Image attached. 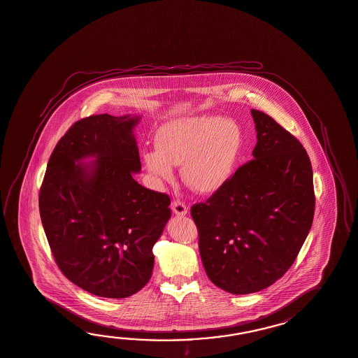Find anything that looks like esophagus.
I'll use <instances>...</instances> for the list:
<instances>
[{
    "label": "esophagus",
    "mask_w": 358,
    "mask_h": 358,
    "mask_svg": "<svg viewBox=\"0 0 358 358\" xmlns=\"http://www.w3.org/2000/svg\"><path fill=\"white\" fill-rule=\"evenodd\" d=\"M171 208H173V213H174L175 215L183 216L188 213V208H187L185 203H183L182 201H173Z\"/></svg>",
    "instance_id": "obj_1"
}]
</instances>
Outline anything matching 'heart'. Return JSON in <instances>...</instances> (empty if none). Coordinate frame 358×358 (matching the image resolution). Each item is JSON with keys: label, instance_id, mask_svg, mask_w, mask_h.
I'll list each match as a JSON object with an SVG mask.
<instances>
[{"label": "heart", "instance_id": "b5f03b06", "mask_svg": "<svg viewBox=\"0 0 358 358\" xmlns=\"http://www.w3.org/2000/svg\"><path fill=\"white\" fill-rule=\"evenodd\" d=\"M155 145L156 150L143 153L155 183L173 180V166L182 165L184 183L201 194H213L232 175L241 152V129L227 117H183L161 126Z\"/></svg>", "mask_w": 358, "mask_h": 358}]
</instances>
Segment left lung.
I'll use <instances>...</instances> for the list:
<instances>
[{"mask_svg":"<svg viewBox=\"0 0 358 358\" xmlns=\"http://www.w3.org/2000/svg\"><path fill=\"white\" fill-rule=\"evenodd\" d=\"M251 116L258 139L252 159L191 208L206 275L234 295L263 290L289 271L316 203L307 150L272 117L257 109Z\"/></svg>","mask_w":358,"mask_h":358,"instance_id":"obj_1","label":"left lung"}]
</instances>
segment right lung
Listing matches in <instances>:
<instances>
[{
    "label": "right lung",
    "mask_w": 358,
    "mask_h": 358,
    "mask_svg": "<svg viewBox=\"0 0 358 358\" xmlns=\"http://www.w3.org/2000/svg\"><path fill=\"white\" fill-rule=\"evenodd\" d=\"M141 116L86 117L51 153L38 197L59 269L96 296L121 299L150 281L153 245L171 216L170 197L134 179L142 170L134 127ZM94 157L90 163H81Z\"/></svg>",
    "instance_id": "obj_1"
}]
</instances>
